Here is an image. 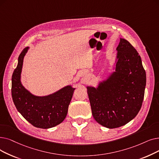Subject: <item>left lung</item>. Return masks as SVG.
Returning a JSON list of instances; mask_svg holds the SVG:
<instances>
[{"instance_id":"left-lung-1","label":"left lung","mask_w":159,"mask_h":159,"mask_svg":"<svg viewBox=\"0 0 159 159\" xmlns=\"http://www.w3.org/2000/svg\"><path fill=\"white\" fill-rule=\"evenodd\" d=\"M116 50L115 71L97 88L87 87L93 117L109 129L123 126L135 118L146 84V71L134 47L121 38Z\"/></svg>"}]
</instances>
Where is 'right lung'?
I'll return each mask as SVG.
<instances>
[{
    "label": "right lung",
    "instance_id": "1",
    "mask_svg": "<svg viewBox=\"0 0 159 159\" xmlns=\"http://www.w3.org/2000/svg\"><path fill=\"white\" fill-rule=\"evenodd\" d=\"M29 47L19 54L11 77V96L14 105L25 120L34 127L49 129L62 122L67 114L75 88L67 86L51 95L38 97L30 93L20 82L23 58Z\"/></svg>",
    "mask_w": 159,
    "mask_h": 159
}]
</instances>
